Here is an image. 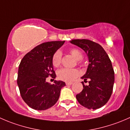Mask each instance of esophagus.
I'll return each mask as SVG.
<instances>
[{
  "label": "esophagus",
  "mask_w": 130,
  "mask_h": 130,
  "mask_svg": "<svg viewBox=\"0 0 130 130\" xmlns=\"http://www.w3.org/2000/svg\"><path fill=\"white\" fill-rule=\"evenodd\" d=\"M72 82H66V85L67 86H70V85H72Z\"/></svg>",
  "instance_id": "obj_1"
}]
</instances>
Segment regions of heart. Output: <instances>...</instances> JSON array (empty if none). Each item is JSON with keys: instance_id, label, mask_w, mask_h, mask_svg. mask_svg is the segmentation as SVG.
Instances as JSON below:
<instances>
[{"instance_id": "1", "label": "heart", "mask_w": 130, "mask_h": 130, "mask_svg": "<svg viewBox=\"0 0 130 130\" xmlns=\"http://www.w3.org/2000/svg\"><path fill=\"white\" fill-rule=\"evenodd\" d=\"M70 53L76 60H80L83 58L82 53L80 51L76 48H72L70 50ZM61 53L60 51L58 50L53 55L52 57V64L55 67H58L61 63ZM79 75L78 70L75 69H61L57 72V77L60 80L65 82H70L73 80L75 78Z\"/></svg>"}]
</instances>
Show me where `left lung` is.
I'll return each instance as SVG.
<instances>
[{
    "mask_svg": "<svg viewBox=\"0 0 130 130\" xmlns=\"http://www.w3.org/2000/svg\"><path fill=\"white\" fill-rule=\"evenodd\" d=\"M72 44L82 48L87 54L89 65L86 73L81 77L89 85L76 95L78 103L89 109H96L104 106L112 94L115 72L108 55L100 44L82 39L72 40Z\"/></svg>",
    "mask_w": 130,
    "mask_h": 130,
    "instance_id": "1",
    "label": "left lung"
}]
</instances>
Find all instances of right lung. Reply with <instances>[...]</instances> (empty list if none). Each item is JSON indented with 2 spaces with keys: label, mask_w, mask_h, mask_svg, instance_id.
<instances>
[{
  "label": "right lung",
  "mask_w": 130,
  "mask_h": 130,
  "mask_svg": "<svg viewBox=\"0 0 130 130\" xmlns=\"http://www.w3.org/2000/svg\"><path fill=\"white\" fill-rule=\"evenodd\" d=\"M63 41L43 43L23 57L18 69L17 83L24 101L34 109L46 110L56 104L65 83L55 80L53 84L46 81L50 75L55 78L52 57L64 44Z\"/></svg>",
  "instance_id": "obj_1"
}]
</instances>
